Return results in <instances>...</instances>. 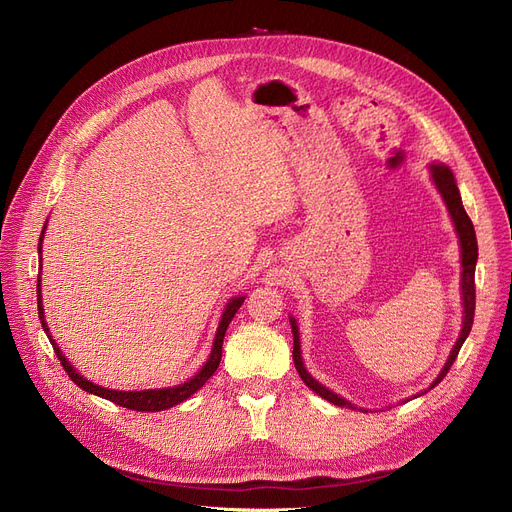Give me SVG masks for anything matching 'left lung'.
<instances>
[{"label": "left lung", "instance_id": "1", "mask_svg": "<svg viewBox=\"0 0 512 512\" xmlns=\"http://www.w3.org/2000/svg\"><path fill=\"white\" fill-rule=\"evenodd\" d=\"M429 172H432V180L438 188V193L442 195L446 207H448V213L452 218V224H454V230L456 234H459V242H461V265H463V272H461V290H463V330L459 334V340H456V344L452 346L450 351V357L446 361V365L442 367L440 375L434 380V384L429 386V390H432L434 386H438L444 375L448 373V369L452 367L456 355H459L463 342L467 340L469 332H471V326H473V315H475V263H477V238H475V228H473V222L467 215L465 207H463V201H461V193H459V186H456V180L450 172L448 166H442V164H432L429 166ZM290 328H292V338H294V348H292V359H294V367H297L301 380L315 392L319 394L321 398L330 400L332 405H338V407H348V409H357L353 407L351 402L344 400L342 396L334 394L332 390H328L326 386H321L317 380L311 378V373L305 369L303 365V357H301V338H299V326L297 321H294V317H290ZM421 396V394H417ZM415 396V398H417Z\"/></svg>", "mask_w": 512, "mask_h": 512}]
</instances>
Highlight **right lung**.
Listing matches in <instances>:
<instances>
[{
    "instance_id": "right-lung-1",
    "label": "right lung",
    "mask_w": 512,
    "mask_h": 512,
    "mask_svg": "<svg viewBox=\"0 0 512 512\" xmlns=\"http://www.w3.org/2000/svg\"><path fill=\"white\" fill-rule=\"evenodd\" d=\"M43 234H45V228L41 232V238H39V255H41V245H43ZM245 303V297H234L224 313H222V319H220V326H218V332H215V338H213V346H211V353H209V359L207 363L201 367L199 373H195L191 380L180 384V386H172V388H161V390H139V392H124V390H110V388H101L89 380H85L83 375H80L72 365L70 361L62 355V348L58 346V342L51 338L49 334V328L45 324V315H43V301H41V278L37 280V307H39V319H41V326L53 346V351H56L62 367L66 369L68 378L78 386L83 388L85 392L89 394H95V396H101L105 400H112L116 402V405L120 407H126V409H132V411H145V413H155V411H166L174 405H180L182 400H186L188 396H193L199 388H203V384L211 378V375L215 373V369H218L220 361H222V344H224V336H226V330L230 326V321L234 317V313L240 309V305Z\"/></svg>"
}]
</instances>
